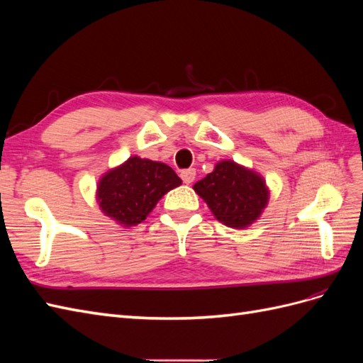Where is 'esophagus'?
<instances>
[{
  "mask_svg": "<svg viewBox=\"0 0 363 363\" xmlns=\"http://www.w3.org/2000/svg\"><path fill=\"white\" fill-rule=\"evenodd\" d=\"M180 177H182V180H183V183L191 184V183L195 180V169H194V168H189V169L182 171Z\"/></svg>",
  "mask_w": 363,
  "mask_h": 363,
  "instance_id": "34e87169",
  "label": "esophagus"
}]
</instances>
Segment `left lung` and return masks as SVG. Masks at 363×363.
Instances as JSON below:
<instances>
[{
    "instance_id": "left-lung-1",
    "label": "left lung",
    "mask_w": 363,
    "mask_h": 363,
    "mask_svg": "<svg viewBox=\"0 0 363 363\" xmlns=\"http://www.w3.org/2000/svg\"><path fill=\"white\" fill-rule=\"evenodd\" d=\"M219 223L247 228L260 218L269 200L265 179L233 160H221L215 169L194 184Z\"/></svg>"
}]
</instances>
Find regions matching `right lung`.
Segmentation results:
<instances>
[{
  "mask_svg": "<svg viewBox=\"0 0 363 363\" xmlns=\"http://www.w3.org/2000/svg\"><path fill=\"white\" fill-rule=\"evenodd\" d=\"M180 184L182 179L167 163L131 156L101 175L96 201L116 224L133 227L147 219L164 194Z\"/></svg>",
  "mask_w": 363,
  "mask_h": 363,
  "instance_id": "1",
  "label": "right lung"
}]
</instances>
